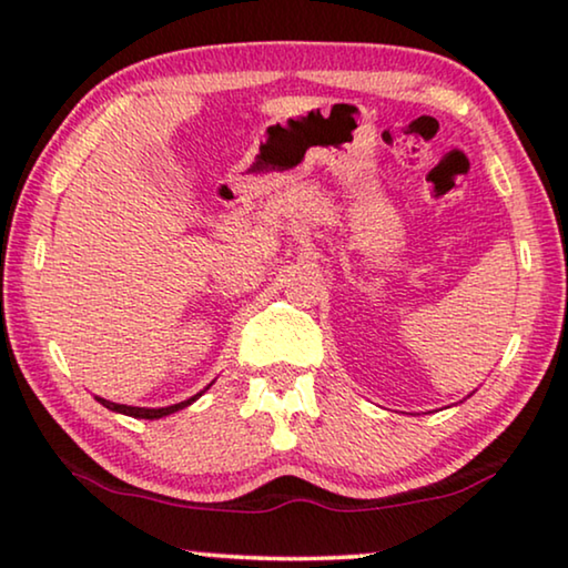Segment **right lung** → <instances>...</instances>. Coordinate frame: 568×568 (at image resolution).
Listing matches in <instances>:
<instances>
[{"label":"right lung","mask_w":568,"mask_h":568,"mask_svg":"<svg viewBox=\"0 0 568 568\" xmlns=\"http://www.w3.org/2000/svg\"><path fill=\"white\" fill-rule=\"evenodd\" d=\"M209 387H211V385H209ZM209 387H203V390H209ZM203 390H201V393H203ZM201 393H199V395H193V397H189V400H183V403L168 405V408H132V405H120V403L104 400V397H97V400H99L101 405H104V408L114 410V413H124V416H132V418H145V420H155V418L171 416V413H175V410H183L185 405H191L193 400H199Z\"/></svg>","instance_id":"add662e5"}]
</instances>
